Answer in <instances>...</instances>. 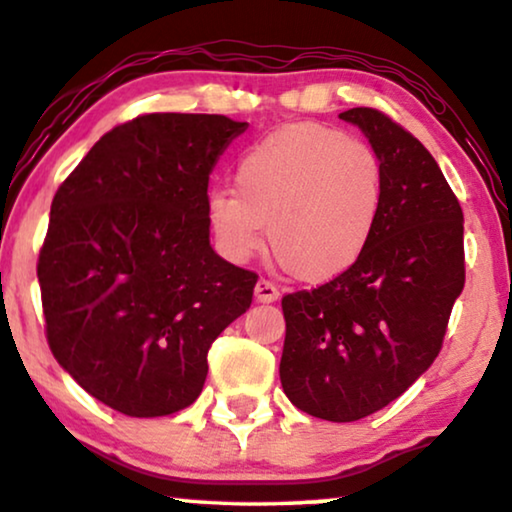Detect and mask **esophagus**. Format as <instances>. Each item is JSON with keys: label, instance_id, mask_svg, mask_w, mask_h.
<instances>
[{"label": "esophagus", "instance_id": "obj_1", "mask_svg": "<svg viewBox=\"0 0 512 512\" xmlns=\"http://www.w3.org/2000/svg\"><path fill=\"white\" fill-rule=\"evenodd\" d=\"M278 299L276 285H271L269 280H257L255 285V301L257 304H273Z\"/></svg>", "mask_w": 512, "mask_h": 512}]
</instances>
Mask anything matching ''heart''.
<instances>
[{
    "instance_id": "heart-1",
    "label": "heart",
    "mask_w": 512,
    "mask_h": 512,
    "mask_svg": "<svg viewBox=\"0 0 512 512\" xmlns=\"http://www.w3.org/2000/svg\"><path fill=\"white\" fill-rule=\"evenodd\" d=\"M236 192L215 187L206 220L215 246L243 264L264 243L306 283L352 269L376 234L385 169L369 143L331 127L294 122L273 129L239 157Z\"/></svg>"
}]
</instances>
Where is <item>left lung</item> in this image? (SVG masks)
Instances as JSON below:
<instances>
[{
  "label": "left lung",
  "instance_id": "obj_1",
  "mask_svg": "<svg viewBox=\"0 0 512 512\" xmlns=\"http://www.w3.org/2000/svg\"><path fill=\"white\" fill-rule=\"evenodd\" d=\"M338 118L362 129L383 162V213L352 269L283 297L280 383L304 413L355 422L434 364L464 290V213L413 134L376 109Z\"/></svg>",
  "mask_w": 512,
  "mask_h": 512
}]
</instances>
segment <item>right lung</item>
Segmentation results:
<instances>
[{
  "instance_id": "add662e5",
  "label": "right lung",
  "mask_w": 512,
  "mask_h": 512,
  "mask_svg": "<svg viewBox=\"0 0 512 512\" xmlns=\"http://www.w3.org/2000/svg\"><path fill=\"white\" fill-rule=\"evenodd\" d=\"M248 122L150 113L104 134L50 204L37 276L57 364L97 401L160 417L199 397L208 348L257 276L211 248L208 176Z\"/></svg>"
}]
</instances>
